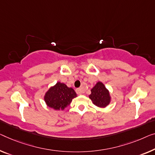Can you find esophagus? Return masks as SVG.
Wrapping results in <instances>:
<instances>
[{
    "instance_id": "esophagus-1",
    "label": "esophagus",
    "mask_w": 155,
    "mask_h": 155,
    "mask_svg": "<svg viewBox=\"0 0 155 155\" xmlns=\"http://www.w3.org/2000/svg\"><path fill=\"white\" fill-rule=\"evenodd\" d=\"M76 92H77V93L78 94H83L82 90L80 89V88H77V90H76Z\"/></svg>"
}]
</instances>
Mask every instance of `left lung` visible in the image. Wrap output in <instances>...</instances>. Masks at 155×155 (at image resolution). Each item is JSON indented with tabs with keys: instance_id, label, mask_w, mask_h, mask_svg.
<instances>
[{
	"instance_id": "1",
	"label": "left lung",
	"mask_w": 155,
	"mask_h": 155,
	"mask_svg": "<svg viewBox=\"0 0 155 155\" xmlns=\"http://www.w3.org/2000/svg\"><path fill=\"white\" fill-rule=\"evenodd\" d=\"M89 98L94 105L100 108L107 107L110 102L109 91L100 81L97 83L91 89V94L89 95Z\"/></svg>"
}]
</instances>
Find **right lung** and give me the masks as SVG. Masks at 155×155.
I'll list each match as a JSON object with an SVG mask.
<instances>
[{
    "label": "right lung",
    "mask_w": 155,
    "mask_h": 155,
    "mask_svg": "<svg viewBox=\"0 0 155 155\" xmlns=\"http://www.w3.org/2000/svg\"><path fill=\"white\" fill-rule=\"evenodd\" d=\"M77 96L73 88L63 83L58 82L48 90L44 99L48 107L55 110H64Z\"/></svg>",
    "instance_id": "right-lung-1"
}]
</instances>
